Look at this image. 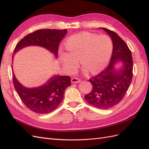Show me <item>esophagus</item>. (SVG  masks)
<instances>
[{
  "label": "esophagus",
  "instance_id": "34e87169",
  "mask_svg": "<svg viewBox=\"0 0 149 149\" xmlns=\"http://www.w3.org/2000/svg\"><path fill=\"white\" fill-rule=\"evenodd\" d=\"M81 81V80L77 78H73L71 79V83H78Z\"/></svg>",
  "mask_w": 149,
  "mask_h": 149
}]
</instances>
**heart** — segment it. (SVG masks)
I'll use <instances>...</instances> for the list:
<instances>
[{
  "label": "heart",
  "instance_id": "1",
  "mask_svg": "<svg viewBox=\"0 0 149 149\" xmlns=\"http://www.w3.org/2000/svg\"><path fill=\"white\" fill-rule=\"evenodd\" d=\"M65 47L68 53L61 51L60 57L68 71L76 68L79 58L81 65L86 70L95 73L102 70L109 61L113 43L107 35L82 32L68 38Z\"/></svg>",
  "mask_w": 149,
  "mask_h": 149
}]
</instances>
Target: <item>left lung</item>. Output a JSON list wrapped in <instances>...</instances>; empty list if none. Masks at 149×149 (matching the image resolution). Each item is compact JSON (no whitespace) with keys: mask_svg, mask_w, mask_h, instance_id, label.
I'll list each match as a JSON object with an SVG mask.
<instances>
[{"mask_svg":"<svg viewBox=\"0 0 149 149\" xmlns=\"http://www.w3.org/2000/svg\"><path fill=\"white\" fill-rule=\"evenodd\" d=\"M113 43V49L109 65L100 74L89 79L93 89L84 96L86 101L99 109H107L119 104L127 93L133 76V61L131 52L119 36L106 28ZM123 63L120 69L115 65Z\"/></svg>","mask_w":149,"mask_h":149,"instance_id":"obj_1","label":"left lung"}]
</instances>
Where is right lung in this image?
I'll return each instance as SVG.
<instances>
[{
    "instance_id": "right-lung-1",
    "label": "right lung",
    "mask_w": 149,
    "mask_h": 149,
    "mask_svg": "<svg viewBox=\"0 0 149 149\" xmlns=\"http://www.w3.org/2000/svg\"><path fill=\"white\" fill-rule=\"evenodd\" d=\"M66 33V29L37 30L22 38L16 45L13 53H16L29 46H39L47 49L57 58L60 42ZM12 75L13 85L22 101L30 110L41 114L55 110L63 100L66 88L71 86L69 76L54 75L43 85L29 88L24 86L17 79L13 69Z\"/></svg>"
}]
</instances>
